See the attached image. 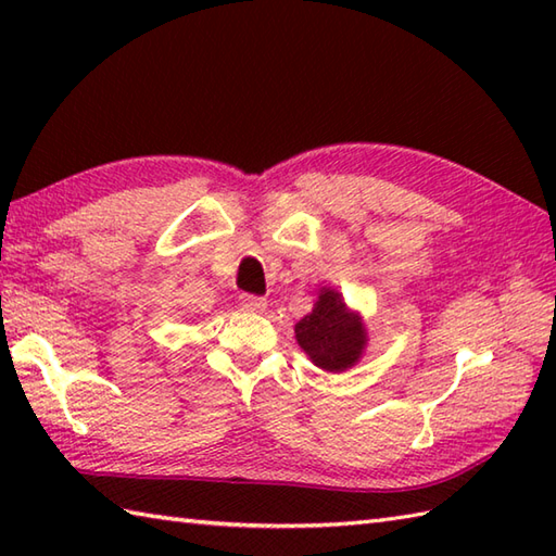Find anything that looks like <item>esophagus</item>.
<instances>
[{"label": "esophagus", "mask_w": 556, "mask_h": 556, "mask_svg": "<svg viewBox=\"0 0 556 556\" xmlns=\"http://www.w3.org/2000/svg\"><path fill=\"white\" fill-rule=\"evenodd\" d=\"M241 305L251 313H263L267 308V301L263 296H251V293H243Z\"/></svg>", "instance_id": "1"}]
</instances>
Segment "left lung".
Returning <instances> with one entry per match:
<instances>
[{
    "mask_svg": "<svg viewBox=\"0 0 556 556\" xmlns=\"http://www.w3.org/2000/svg\"><path fill=\"white\" fill-rule=\"evenodd\" d=\"M299 346L317 368L346 372L368 346V329L358 311H351L332 287H320L313 311L293 327Z\"/></svg>",
    "mask_w": 556,
    "mask_h": 556,
    "instance_id": "8db88e82",
    "label": "left lung"
}]
</instances>
